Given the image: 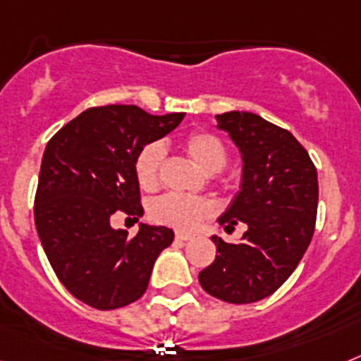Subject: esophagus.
<instances>
[{
  "label": "esophagus",
  "instance_id": "34e87169",
  "mask_svg": "<svg viewBox=\"0 0 361 361\" xmlns=\"http://www.w3.org/2000/svg\"><path fill=\"white\" fill-rule=\"evenodd\" d=\"M176 238H178V240H183V242H187V240H192V235H190V233H183V231H178L176 233Z\"/></svg>",
  "mask_w": 361,
  "mask_h": 361
}]
</instances>
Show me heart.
I'll use <instances>...</instances> for the list:
<instances>
[{
    "instance_id": "heart-1",
    "label": "heart",
    "mask_w": 361,
    "mask_h": 361,
    "mask_svg": "<svg viewBox=\"0 0 361 361\" xmlns=\"http://www.w3.org/2000/svg\"><path fill=\"white\" fill-rule=\"evenodd\" d=\"M183 148L190 159L207 174H216L226 166L227 150L224 143L211 132H192L183 139ZM165 147L150 143L135 157V178L141 189L154 190L159 183ZM150 218L154 222L176 229H195L213 213V204L205 198H190L183 195H165L150 204Z\"/></svg>"
}]
</instances>
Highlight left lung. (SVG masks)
Wrapping results in <instances>:
<instances>
[{
	"label": "left lung",
	"mask_w": 361,
	"mask_h": 361,
	"mask_svg": "<svg viewBox=\"0 0 361 361\" xmlns=\"http://www.w3.org/2000/svg\"><path fill=\"white\" fill-rule=\"evenodd\" d=\"M216 123L242 156L240 190L218 224L247 229L237 244L211 237L218 255L198 281L209 295L246 305L271 295L301 262L316 227L317 171L288 130L260 115L227 111Z\"/></svg>",
	"instance_id": "8db88e82"
}]
</instances>
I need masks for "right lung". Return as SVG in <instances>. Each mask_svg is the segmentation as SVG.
<instances>
[{
	"label": "right lung",
	"instance_id": "right-lung-1",
	"mask_svg": "<svg viewBox=\"0 0 361 361\" xmlns=\"http://www.w3.org/2000/svg\"><path fill=\"white\" fill-rule=\"evenodd\" d=\"M185 114L150 115L137 106L90 108L51 137L42 157L35 224L60 283L78 301L114 310L147 292L157 255L174 240L165 226L114 229L117 211L143 214L135 157Z\"/></svg>",
	"mask_w": 361,
	"mask_h": 361
}]
</instances>
